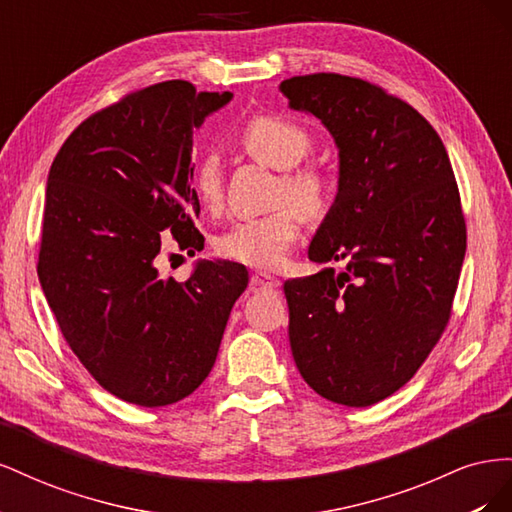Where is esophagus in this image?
Wrapping results in <instances>:
<instances>
[{"mask_svg":"<svg viewBox=\"0 0 512 512\" xmlns=\"http://www.w3.org/2000/svg\"><path fill=\"white\" fill-rule=\"evenodd\" d=\"M252 284H254V286H260V288H277V286H280L282 282L277 280V277H275V275H271V273L258 271V273H254V275H252Z\"/></svg>","mask_w":512,"mask_h":512,"instance_id":"1","label":"esophagus"}]
</instances>
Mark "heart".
Wrapping results in <instances>:
<instances>
[{
	"label": "heart",
	"instance_id": "1",
	"mask_svg": "<svg viewBox=\"0 0 512 512\" xmlns=\"http://www.w3.org/2000/svg\"><path fill=\"white\" fill-rule=\"evenodd\" d=\"M239 145L258 162L282 170V200L301 209L309 218L327 207V183L312 168H297L312 147V138L299 123L284 117H254L239 134ZM194 192L205 209L222 203V166L207 156L194 168ZM284 207L254 220H241L215 239V250L224 258L256 269H275L286 260L292 243L301 235V215Z\"/></svg>",
	"mask_w": 512,
	"mask_h": 512
}]
</instances>
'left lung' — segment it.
<instances>
[{"label": "left lung", "mask_w": 512, "mask_h": 512, "mask_svg": "<svg viewBox=\"0 0 512 512\" xmlns=\"http://www.w3.org/2000/svg\"><path fill=\"white\" fill-rule=\"evenodd\" d=\"M280 91L335 141L337 194L307 256L344 262L284 284L290 350L318 395L365 408L416 374L451 318L466 256L453 166L421 113L367 81L309 74Z\"/></svg>", "instance_id": "obj_1"}]
</instances>
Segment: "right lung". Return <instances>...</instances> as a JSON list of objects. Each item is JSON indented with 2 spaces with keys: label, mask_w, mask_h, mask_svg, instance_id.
<instances>
[{
  "label": "right lung",
  "mask_w": 512,
  "mask_h": 512,
  "mask_svg": "<svg viewBox=\"0 0 512 512\" xmlns=\"http://www.w3.org/2000/svg\"><path fill=\"white\" fill-rule=\"evenodd\" d=\"M232 100L188 81L136 91L91 115L46 179L38 277L68 346L115 397L160 408L192 395L218 356L247 269L198 260L160 277V232L203 250L192 134Z\"/></svg>",
  "instance_id": "add662e5"
}]
</instances>
